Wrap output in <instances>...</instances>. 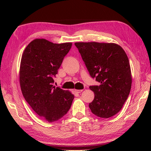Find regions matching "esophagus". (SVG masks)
Returning a JSON list of instances; mask_svg holds the SVG:
<instances>
[{
  "label": "esophagus",
  "mask_w": 151,
  "mask_h": 151,
  "mask_svg": "<svg viewBox=\"0 0 151 151\" xmlns=\"http://www.w3.org/2000/svg\"><path fill=\"white\" fill-rule=\"evenodd\" d=\"M83 91V89H75V92L76 93H80Z\"/></svg>",
  "instance_id": "34e87169"
}]
</instances>
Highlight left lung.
Segmentation results:
<instances>
[{
	"mask_svg": "<svg viewBox=\"0 0 151 151\" xmlns=\"http://www.w3.org/2000/svg\"><path fill=\"white\" fill-rule=\"evenodd\" d=\"M75 45L89 75L100 83L99 86H89L95 94L89 104L91 112L101 118L114 116L123 106L132 86L126 52L115 43L78 42Z\"/></svg>",
	"mask_w": 151,
	"mask_h": 151,
	"instance_id": "obj_1",
	"label": "left lung"
}]
</instances>
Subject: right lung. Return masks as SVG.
Returning a JSON list of instances; mask_svg holds the SVG:
<instances>
[{"instance_id":"add662e5","label":"right lung","mask_w":151,"mask_h":151,"mask_svg":"<svg viewBox=\"0 0 151 151\" xmlns=\"http://www.w3.org/2000/svg\"><path fill=\"white\" fill-rule=\"evenodd\" d=\"M71 46L72 43L57 44L36 39L22 55L19 82L22 95L33 110L50 123L63 117L74 99L69 91L52 85L53 77Z\"/></svg>"}]
</instances>
